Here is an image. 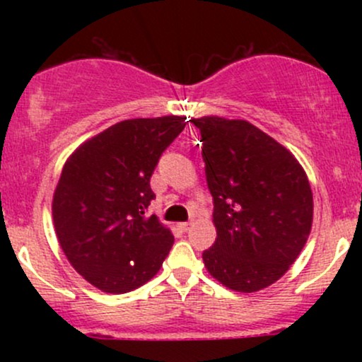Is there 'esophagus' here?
<instances>
[{"mask_svg":"<svg viewBox=\"0 0 362 362\" xmlns=\"http://www.w3.org/2000/svg\"><path fill=\"white\" fill-rule=\"evenodd\" d=\"M190 226H192V223H180V224H178V228H180L182 231H189Z\"/></svg>","mask_w":362,"mask_h":362,"instance_id":"1","label":"esophagus"}]
</instances>
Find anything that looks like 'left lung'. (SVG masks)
Wrapping results in <instances>:
<instances>
[{"mask_svg": "<svg viewBox=\"0 0 362 362\" xmlns=\"http://www.w3.org/2000/svg\"><path fill=\"white\" fill-rule=\"evenodd\" d=\"M206 178L214 199L216 242L202 253L207 272L228 289L255 293L298 259L313 223V194L300 161L248 120L204 115Z\"/></svg>", "mask_w": 362, "mask_h": 362, "instance_id": "8db88e82", "label": "left lung"}]
</instances>
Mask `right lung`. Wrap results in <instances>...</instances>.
Returning <instances> with one entry per match:
<instances>
[{
  "label": "right lung",
  "mask_w": 362,
  "mask_h": 362,
  "mask_svg": "<svg viewBox=\"0 0 362 362\" xmlns=\"http://www.w3.org/2000/svg\"><path fill=\"white\" fill-rule=\"evenodd\" d=\"M185 119H127L80 144L66 160L52 219L66 259L103 293L122 294L156 276L173 245L170 228L146 216L149 178Z\"/></svg>",
  "instance_id": "obj_1"
}]
</instances>
